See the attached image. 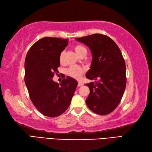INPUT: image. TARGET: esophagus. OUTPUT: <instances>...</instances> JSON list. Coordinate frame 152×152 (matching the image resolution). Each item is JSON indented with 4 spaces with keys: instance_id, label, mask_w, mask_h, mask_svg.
Wrapping results in <instances>:
<instances>
[{
    "instance_id": "obj_1",
    "label": "esophagus",
    "mask_w": 152,
    "mask_h": 152,
    "mask_svg": "<svg viewBox=\"0 0 152 152\" xmlns=\"http://www.w3.org/2000/svg\"><path fill=\"white\" fill-rule=\"evenodd\" d=\"M83 84V83H81V82H78V87H80V86H82Z\"/></svg>"
}]
</instances>
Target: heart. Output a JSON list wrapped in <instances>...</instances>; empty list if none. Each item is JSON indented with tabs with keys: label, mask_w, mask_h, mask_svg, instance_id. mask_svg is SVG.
<instances>
[{
	"label": "heart",
	"mask_w": 152,
	"mask_h": 152,
	"mask_svg": "<svg viewBox=\"0 0 152 152\" xmlns=\"http://www.w3.org/2000/svg\"><path fill=\"white\" fill-rule=\"evenodd\" d=\"M74 50L76 52V53L80 57L83 54L87 53V50L85 47H83L82 45H76L74 46ZM64 52L62 51L60 53L59 56V61L61 63H63L64 62ZM85 70L79 66H71L69 69H66V74L70 76L72 78L75 79H79L80 77L82 76V74L84 73Z\"/></svg>",
	"instance_id": "heart-1"
}]
</instances>
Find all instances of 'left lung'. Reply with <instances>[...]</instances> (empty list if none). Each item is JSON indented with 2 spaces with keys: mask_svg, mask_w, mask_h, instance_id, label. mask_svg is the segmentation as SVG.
Wrapping results in <instances>:
<instances>
[{
  "mask_svg": "<svg viewBox=\"0 0 152 152\" xmlns=\"http://www.w3.org/2000/svg\"><path fill=\"white\" fill-rule=\"evenodd\" d=\"M88 46L93 56L86 78L95 80L88 86L90 93L86 104L93 112L107 115L118 106L124 95L127 78L122 53L114 41L102 34H93L76 38Z\"/></svg>",
  "mask_w": 152,
  "mask_h": 152,
  "instance_id": "8db88e82",
  "label": "left lung"
}]
</instances>
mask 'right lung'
Returning <instances> with one entry per match:
<instances>
[{"label": "right lung", "instance_id": "right-lung-1", "mask_svg": "<svg viewBox=\"0 0 152 152\" xmlns=\"http://www.w3.org/2000/svg\"><path fill=\"white\" fill-rule=\"evenodd\" d=\"M68 43V39L44 37L31 47L25 57V83L30 99L48 117H57L65 112L78 86V82L69 76L60 84L52 80L60 66V53Z\"/></svg>", "mask_w": 152, "mask_h": 152}]
</instances>
